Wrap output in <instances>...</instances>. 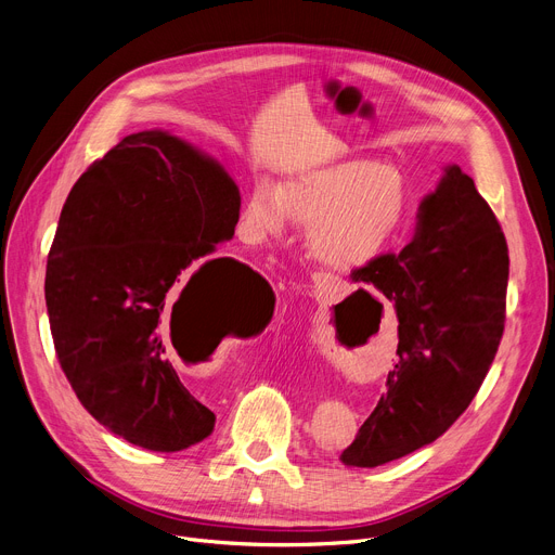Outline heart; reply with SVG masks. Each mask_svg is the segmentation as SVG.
Instances as JSON below:
<instances>
[{"instance_id": "obj_1", "label": "heart", "mask_w": 555, "mask_h": 555, "mask_svg": "<svg viewBox=\"0 0 555 555\" xmlns=\"http://www.w3.org/2000/svg\"><path fill=\"white\" fill-rule=\"evenodd\" d=\"M410 194L403 175L372 158H349L293 175L284 185L255 179L242 206L250 244L282 237L291 217L307 228L313 259L336 271L361 269L405 223Z\"/></svg>"}]
</instances>
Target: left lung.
Returning a JSON list of instances; mask_svg holds the SVG:
<instances>
[{
  "instance_id": "left-lung-1",
  "label": "left lung",
  "mask_w": 555,
  "mask_h": 555,
  "mask_svg": "<svg viewBox=\"0 0 555 555\" xmlns=\"http://www.w3.org/2000/svg\"><path fill=\"white\" fill-rule=\"evenodd\" d=\"M416 217L401 253L356 269V280L395 302L399 361L340 454L347 466H383L439 439L479 392L504 334L508 248L475 181L446 166Z\"/></svg>"
}]
</instances>
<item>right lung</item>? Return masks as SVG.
Masks as SVG:
<instances>
[{
  "label": "right lung",
  "instance_id": "1",
  "mask_svg": "<svg viewBox=\"0 0 555 555\" xmlns=\"http://www.w3.org/2000/svg\"><path fill=\"white\" fill-rule=\"evenodd\" d=\"M240 188L221 163L150 129L125 137L72 188L49 250L44 298L60 367L85 410L125 441L177 452L215 414L175 370V350L255 336L269 282L233 257Z\"/></svg>",
  "mask_w": 555,
  "mask_h": 555
}]
</instances>
